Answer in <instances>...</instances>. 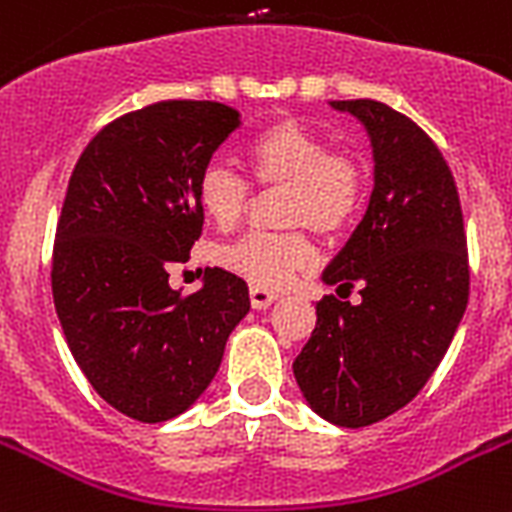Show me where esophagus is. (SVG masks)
Wrapping results in <instances>:
<instances>
[{
	"label": "esophagus",
	"mask_w": 512,
	"mask_h": 512,
	"mask_svg": "<svg viewBox=\"0 0 512 512\" xmlns=\"http://www.w3.org/2000/svg\"><path fill=\"white\" fill-rule=\"evenodd\" d=\"M276 299L278 294L270 292V289H263V286H249V302H252L255 310H268Z\"/></svg>",
	"instance_id": "obj_1"
}]
</instances>
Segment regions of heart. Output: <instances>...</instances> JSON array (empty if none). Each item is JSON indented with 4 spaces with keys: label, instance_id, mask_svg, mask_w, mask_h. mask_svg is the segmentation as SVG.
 Returning <instances> with one entry per match:
<instances>
[{
    "label": "heart",
    "instance_id": "heart-1",
    "mask_svg": "<svg viewBox=\"0 0 512 512\" xmlns=\"http://www.w3.org/2000/svg\"><path fill=\"white\" fill-rule=\"evenodd\" d=\"M244 160L257 184L284 186L281 223L310 226L318 234H342L360 213L365 173L355 157L328 152L326 139L292 118L260 128L244 144ZM249 186L220 162H210L197 181V202L215 226L231 228L247 207ZM313 244L302 231L247 234L220 249V265L252 286L284 289L313 263Z\"/></svg>",
    "mask_w": 512,
    "mask_h": 512
}]
</instances>
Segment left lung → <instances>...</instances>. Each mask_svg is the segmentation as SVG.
<instances>
[{
    "mask_svg": "<svg viewBox=\"0 0 512 512\" xmlns=\"http://www.w3.org/2000/svg\"><path fill=\"white\" fill-rule=\"evenodd\" d=\"M331 107L363 123L373 191L323 284H357L363 299L315 305L294 378L321 418L360 429L405 407L439 368L468 305V249L458 186L434 141L384 102Z\"/></svg>",
    "mask_w": 512,
    "mask_h": 512,
    "instance_id": "obj_1",
    "label": "left lung"
}]
</instances>
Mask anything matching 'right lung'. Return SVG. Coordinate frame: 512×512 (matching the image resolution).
<instances>
[{"mask_svg": "<svg viewBox=\"0 0 512 512\" xmlns=\"http://www.w3.org/2000/svg\"><path fill=\"white\" fill-rule=\"evenodd\" d=\"M239 126L220 102H157L102 128L70 176L54 310L94 392L134 421L189 410L249 313L244 278L223 268H207L189 297L168 284L170 265L186 263L202 234L199 173Z\"/></svg>", "mask_w": 512, "mask_h": 512, "instance_id": "1", "label": "right lung"}]
</instances>
